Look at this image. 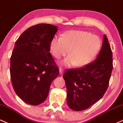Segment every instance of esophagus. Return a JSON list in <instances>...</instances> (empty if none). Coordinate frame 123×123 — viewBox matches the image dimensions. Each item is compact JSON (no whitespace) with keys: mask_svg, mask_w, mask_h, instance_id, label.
<instances>
[{"mask_svg":"<svg viewBox=\"0 0 123 123\" xmlns=\"http://www.w3.org/2000/svg\"><path fill=\"white\" fill-rule=\"evenodd\" d=\"M59 70H60V74H61H61H62L63 73V70L61 68H60Z\"/></svg>","mask_w":123,"mask_h":123,"instance_id":"obj_1","label":"esophagus"}]
</instances>
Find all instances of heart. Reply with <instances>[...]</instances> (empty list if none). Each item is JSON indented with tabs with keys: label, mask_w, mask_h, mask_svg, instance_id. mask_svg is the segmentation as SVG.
<instances>
[{
	"label": "heart",
	"mask_w": 123,
	"mask_h": 123,
	"mask_svg": "<svg viewBox=\"0 0 123 123\" xmlns=\"http://www.w3.org/2000/svg\"><path fill=\"white\" fill-rule=\"evenodd\" d=\"M101 46L99 37L84 31H69L62 37H54L50 42V50L56 58L66 55L61 62L66 66L87 65L95 57ZM70 51H68V50Z\"/></svg>",
	"instance_id": "heart-1"
}]
</instances>
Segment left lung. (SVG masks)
Listing matches in <instances>:
<instances>
[{
	"label": "left lung",
	"mask_w": 123,
	"mask_h": 123,
	"mask_svg": "<svg viewBox=\"0 0 123 123\" xmlns=\"http://www.w3.org/2000/svg\"><path fill=\"white\" fill-rule=\"evenodd\" d=\"M112 69V52L105 35L102 48L94 62L63 74L68 106L73 111H84L101 99L108 88Z\"/></svg>",
	"instance_id": "1"
}]
</instances>
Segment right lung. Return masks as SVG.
I'll return each mask as SVG.
<instances>
[{"mask_svg": "<svg viewBox=\"0 0 123 123\" xmlns=\"http://www.w3.org/2000/svg\"><path fill=\"white\" fill-rule=\"evenodd\" d=\"M58 27L40 24L29 28L15 42L10 58V77L22 101L38 105L47 98L59 69L50 53V42Z\"/></svg>", "mask_w": 123, "mask_h": 123, "instance_id": "1", "label": "right lung"}]
</instances>
